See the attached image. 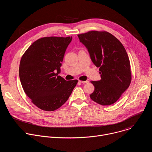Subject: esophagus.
I'll return each mask as SVG.
<instances>
[{
  "label": "esophagus",
  "mask_w": 152,
  "mask_h": 152,
  "mask_svg": "<svg viewBox=\"0 0 152 152\" xmlns=\"http://www.w3.org/2000/svg\"><path fill=\"white\" fill-rule=\"evenodd\" d=\"M79 82L81 83H88V80H85V81H83V80H79Z\"/></svg>",
  "instance_id": "34e87169"
}]
</instances>
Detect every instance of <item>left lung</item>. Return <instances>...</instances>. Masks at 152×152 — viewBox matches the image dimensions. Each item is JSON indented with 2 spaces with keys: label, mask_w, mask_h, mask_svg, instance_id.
Here are the masks:
<instances>
[{
  "label": "left lung",
  "mask_w": 152,
  "mask_h": 152,
  "mask_svg": "<svg viewBox=\"0 0 152 152\" xmlns=\"http://www.w3.org/2000/svg\"><path fill=\"white\" fill-rule=\"evenodd\" d=\"M91 58L99 67L101 79L91 81L95 87L91 99L103 106L116 103L131 82L130 61L121 42L106 31H89L77 34Z\"/></svg>",
  "instance_id": "left-lung-1"
}]
</instances>
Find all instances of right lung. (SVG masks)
Masks as SVG:
<instances>
[{
	"label": "right lung",
	"mask_w": 152,
	"mask_h": 152,
	"mask_svg": "<svg viewBox=\"0 0 152 152\" xmlns=\"http://www.w3.org/2000/svg\"><path fill=\"white\" fill-rule=\"evenodd\" d=\"M72 37H44L34 42L23 55L19 76L26 94L38 108L54 111L63 106L77 83L58 75Z\"/></svg>",
	"instance_id": "obj_1"
}]
</instances>
